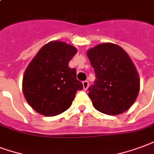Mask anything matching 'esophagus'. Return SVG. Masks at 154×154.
I'll list each match as a JSON object with an SVG mask.
<instances>
[{
	"label": "esophagus",
	"mask_w": 154,
	"mask_h": 154,
	"mask_svg": "<svg viewBox=\"0 0 154 154\" xmlns=\"http://www.w3.org/2000/svg\"><path fill=\"white\" fill-rule=\"evenodd\" d=\"M88 81H87V80H85V81L83 82V87H84V89L85 90H87L88 88Z\"/></svg>",
	"instance_id": "esophagus-1"
}]
</instances>
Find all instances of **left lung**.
Masks as SVG:
<instances>
[{"instance_id": "left-lung-1", "label": "left lung", "mask_w": 154, "mask_h": 154, "mask_svg": "<svg viewBox=\"0 0 154 154\" xmlns=\"http://www.w3.org/2000/svg\"><path fill=\"white\" fill-rule=\"evenodd\" d=\"M96 75L94 85L88 88V97L94 108L106 115L126 112L140 92L139 73L133 61L120 46L101 43L87 51Z\"/></svg>"}]
</instances>
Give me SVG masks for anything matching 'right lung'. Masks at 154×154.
<instances>
[{"label": "right lung", "instance_id": "obj_1", "mask_svg": "<svg viewBox=\"0 0 154 154\" xmlns=\"http://www.w3.org/2000/svg\"><path fill=\"white\" fill-rule=\"evenodd\" d=\"M77 53L74 46L61 41L44 45L27 66L22 88L29 106L41 115L54 116L71 106L83 85L76 79L69 60Z\"/></svg>", "mask_w": 154, "mask_h": 154}]
</instances>
